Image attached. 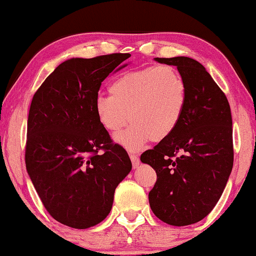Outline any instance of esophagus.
I'll return each mask as SVG.
<instances>
[{
    "instance_id": "1",
    "label": "esophagus",
    "mask_w": 256,
    "mask_h": 256,
    "mask_svg": "<svg viewBox=\"0 0 256 256\" xmlns=\"http://www.w3.org/2000/svg\"><path fill=\"white\" fill-rule=\"evenodd\" d=\"M130 160H132V168H138L140 166V158L138 155H134V154H130Z\"/></svg>"
}]
</instances>
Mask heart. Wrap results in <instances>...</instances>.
Wrapping results in <instances>:
<instances>
[{
	"label": "heart",
	"mask_w": 256,
	"mask_h": 256,
	"mask_svg": "<svg viewBox=\"0 0 256 256\" xmlns=\"http://www.w3.org/2000/svg\"><path fill=\"white\" fill-rule=\"evenodd\" d=\"M110 96H99L94 110L101 126L118 134L129 121L132 126L116 141L138 150L149 141L160 142L172 134L188 102V85L174 66H150L124 72L112 82Z\"/></svg>",
	"instance_id": "obj_1"
}]
</instances>
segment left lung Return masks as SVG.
<instances>
[{
    "mask_svg": "<svg viewBox=\"0 0 256 256\" xmlns=\"http://www.w3.org/2000/svg\"><path fill=\"white\" fill-rule=\"evenodd\" d=\"M177 66L188 102L172 134L141 155L156 171L149 192L154 214L172 226L200 222L212 211L233 168L232 115L225 93L200 62L188 57L155 58Z\"/></svg>",
    "mask_w": 256,
    "mask_h": 256,
    "instance_id": "8db88e82",
    "label": "left lung"
}]
</instances>
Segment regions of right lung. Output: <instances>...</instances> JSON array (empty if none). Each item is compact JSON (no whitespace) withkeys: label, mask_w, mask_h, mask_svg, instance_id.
Returning <instances> with one entry per match:
<instances>
[{"label":"right lung","mask_w":256,"mask_h":256,"mask_svg":"<svg viewBox=\"0 0 256 256\" xmlns=\"http://www.w3.org/2000/svg\"><path fill=\"white\" fill-rule=\"evenodd\" d=\"M129 57L68 59L45 79L31 101L28 174L52 218L73 228L102 222L115 188L132 170L127 152L113 143L94 110L101 82Z\"/></svg>","instance_id":"add662e5"}]
</instances>
